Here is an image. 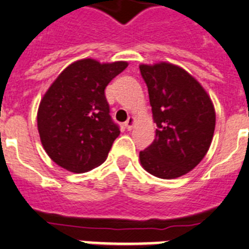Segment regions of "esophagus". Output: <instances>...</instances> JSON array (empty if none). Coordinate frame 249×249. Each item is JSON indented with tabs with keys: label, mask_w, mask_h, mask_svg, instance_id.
<instances>
[{
	"label": "esophagus",
	"mask_w": 249,
	"mask_h": 249,
	"mask_svg": "<svg viewBox=\"0 0 249 249\" xmlns=\"http://www.w3.org/2000/svg\"><path fill=\"white\" fill-rule=\"evenodd\" d=\"M135 123H136L135 117H128V120H127L126 123H124V126H126V128L128 129V131H131V129L133 128V126H135Z\"/></svg>",
	"instance_id": "obj_1"
}]
</instances>
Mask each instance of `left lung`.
<instances>
[{
  "instance_id": "obj_1",
  "label": "left lung",
  "mask_w": 249,
  "mask_h": 249,
  "mask_svg": "<svg viewBox=\"0 0 249 249\" xmlns=\"http://www.w3.org/2000/svg\"><path fill=\"white\" fill-rule=\"evenodd\" d=\"M153 121L151 146L140 152L141 164L158 178L186 175L203 160L215 127V112L201 83L172 63L141 65Z\"/></svg>"
}]
</instances>
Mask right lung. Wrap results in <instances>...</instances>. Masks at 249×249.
Here are the masks:
<instances>
[{
    "instance_id": "add662e5",
    "label": "right lung",
    "mask_w": 249,
    "mask_h": 249,
    "mask_svg": "<svg viewBox=\"0 0 249 249\" xmlns=\"http://www.w3.org/2000/svg\"><path fill=\"white\" fill-rule=\"evenodd\" d=\"M128 66L85 58L66 67L39 103L37 127L46 153L70 172L103 163L120 127L109 116L105 89Z\"/></svg>"
}]
</instances>
